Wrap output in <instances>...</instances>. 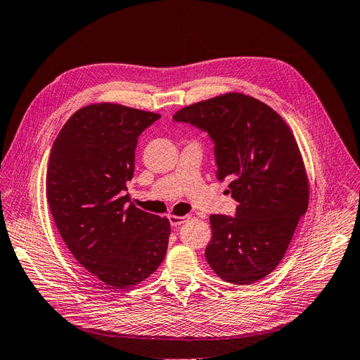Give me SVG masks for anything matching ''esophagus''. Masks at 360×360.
Returning <instances> with one entry per match:
<instances>
[{
	"label": "esophagus",
	"instance_id": "1",
	"mask_svg": "<svg viewBox=\"0 0 360 360\" xmlns=\"http://www.w3.org/2000/svg\"><path fill=\"white\" fill-rule=\"evenodd\" d=\"M189 218H191L189 215H183V217H179V215H168L171 227H179V226L183 224V222H186L187 219H189Z\"/></svg>",
	"mask_w": 360,
	"mask_h": 360
}]
</instances>
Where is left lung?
I'll list each match as a JSON object with an SVG mask.
<instances>
[{
    "label": "left lung",
    "instance_id": "obj_1",
    "mask_svg": "<svg viewBox=\"0 0 360 360\" xmlns=\"http://www.w3.org/2000/svg\"><path fill=\"white\" fill-rule=\"evenodd\" d=\"M210 134L217 179L229 181L236 217L211 215L205 258L218 277L245 285L277 268L309 202V183L295 136L264 102L226 94L173 117Z\"/></svg>",
    "mask_w": 360,
    "mask_h": 360
}]
</instances>
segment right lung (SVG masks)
<instances>
[{"label":"right lung","instance_id":"obj_1","mask_svg":"<svg viewBox=\"0 0 360 360\" xmlns=\"http://www.w3.org/2000/svg\"><path fill=\"white\" fill-rule=\"evenodd\" d=\"M160 117L92 104L68 118L51 149L46 198L56 226L77 262L112 290L142 283L167 253L169 221L124 195L138 138Z\"/></svg>","mask_w":360,"mask_h":360}]
</instances>
